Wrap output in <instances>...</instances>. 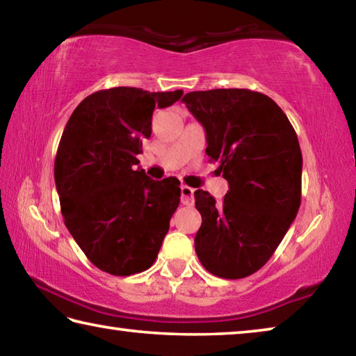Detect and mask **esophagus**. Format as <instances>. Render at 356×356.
I'll list each match as a JSON object with an SVG mask.
<instances>
[{"label":"esophagus","mask_w":356,"mask_h":356,"mask_svg":"<svg viewBox=\"0 0 356 356\" xmlns=\"http://www.w3.org/2000/svg\"><path fill=\"white\" fill-rule=\"evenodd\" d=\"M180 201H182L184 206H193V202H195V190L186 185L180 186Z\"/></svg>","instance_id":"34e87169"}]
</instances>
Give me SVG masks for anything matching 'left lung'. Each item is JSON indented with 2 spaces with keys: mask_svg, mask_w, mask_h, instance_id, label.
<instances>
[{
  "mask_svg": "<svg viewBox=\"0 0 356 356\" xmlns=\"http://www.w3.org/2000/svg\"><path fill=\"white\" fill-rule=\"evenodd\" d=\"M182 102L206 130V154L229 184L221 202L195 191L202 216L196 254L215 276L246 278L272 257L300 209L297 134L272 99L250 89L195 91Z\"/></svg>",
  "mask_w": 356,
  "mask_h": 356,
  "instance_id": "1",
  "label": "left lung"
}]
</instances>
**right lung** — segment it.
Returning a JSON list of instances; mask_svg holds the SVG:
<instances>
[{
    "mask_svg": "<svg viewBox=\"0 0 356 356\" xmlns=\"http://www.w3.org/2000/svg\"><path fill=\"white\" fill-rule=\"evenodd\" d=\"M184 91L111 88L88 95L65 124L55 160L64 222L102 272L129 276L155 262L180 202L176 177L152 180L138 155L155 108Z\"/></svg>",
    "mask_w": 356,
    "mask_h": 356,
    "instance_id": "1",
    "label": "right lung"
}]
</instances>
